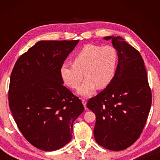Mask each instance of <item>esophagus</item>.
Here are the masks:
<instances>
[{
	"label": "esophagus",
	"instance_id": "1",
	"mask_svg": "<svg viewBox=\"0 0 160 160\" xmlns=\"http://www.w3.org/2000/svg\"><path fill=\"white\" fill-rule=\"evenodd\" d=\"M82 104L84 105V107H85L86 108V104H87V101H86V99H82Z\"/></svg>",
	"mask_w": 160,
	"mask_h": 160
}]
</instances>
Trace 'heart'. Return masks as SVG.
Segmentation results:
<instances>
[{"label":"heart","instance_id":"obj_1","mask_svg":"<svg viewBox=\"0 0 160 160\" xmlns=\"http://www.w3.org/2000/svg\"><path fill=\"white\" fill-rule=\"evenodd\" d=\"M118 61L117 51L111 46L87 44L75 54L72 64L63 63L60 76L65 85L76 89L84 75L86 77L78 89L81 96L89 97L96 87L104 88L112 82Z\"/></svg>","mask_w":160,"mask_h":160}]
</instances>
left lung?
<instances>
[{"label":"left lung","instance_id":"8db88e82","mask_svg":"<svg viewBox=\"0 0 160 160\" xmlns=\"http://www.w3.org/2000/svg\"><path fill=\"white\" fill-rule=\"evenodd\" d=\"M117 51L116 72L107 88L89 99L87 107L95 113L94 135L103 148L125 150L136 141L147 121L152 94L141 55L121 37L109 36Z\"/></svg>","mask_w":160,"mask_h":160}]
</instances>
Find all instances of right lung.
Wrapping results in <instances>:
<instances>
[{
    "label": "right lung",
    "instance_id": "1",
    "mask_svg": "<svg viewBox=\"0 0 160 160\" xmlns=\"http://www.w3.org/2000/svg\"><path fill=\"white\" fill-rule=\"evenodd\" d=\"M79 42L40 41L20 56L13 68L9 107L18 128L34 147L58 150L72 137L83 112L81 100L63 86L60 68Z\"/></svg>",
    "mask_w": 160,
    "mask_h": 160
}]
</instances>
